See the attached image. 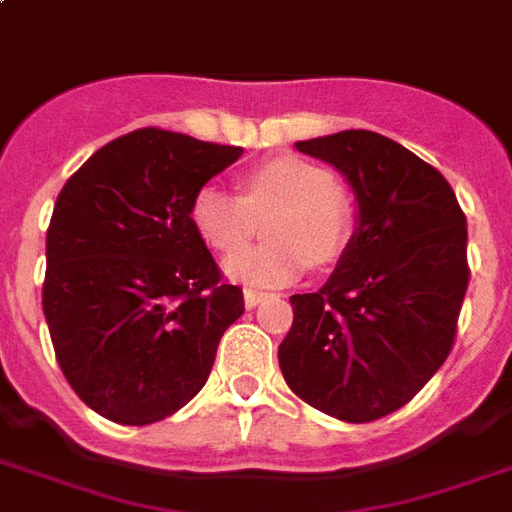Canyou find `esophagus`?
Masks as SVG:
<instances>
[{
    "mask_svg": "<svg viewBox=\"0 0 512 512\" xmlns=\"http://www.w3.org/2000/svg\"><path fill=\"white\" fill-rule=\"evenodd\" d=\"M265 298H268V292H260V290H244V303H247V308H255L257 303H263Z\"/></svg>",
    "mask_w": 512,
    "mask_h": 512,
    "instance_id": "1",
    "label": "esophagus"
}]
</instances>
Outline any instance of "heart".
I'll return each instance as SVG.
<instances>
[{"mask_svg": "<svg viewBox=\"0 0 512 512\" xmlns=\"http://www.w3.org/2000/svg\"><path fill=\"white\" fill-rule=\"evenodd\" d=\"M269 239L255 250L228 257L225 273L252 287H282L306 265L341 260L354 233V204L333 174L298 155L263 161L241 177V195L204 185L190 201V222L212 249L230 255L246 246L265 213Z\"/></svg>", "mask_w": 512, "mask_h": 512, "instance_id": "obj_1", "label": "heart"}]
</instances>
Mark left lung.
Masks as SVG:
<instances>
[{
    "label": "left lung",
    "instance_id": "obj_1",
    "mask_svg": "<svg viewBox=\"0 0 512 512\" xmlns=\"http://www.w3.org/2000/svg\"><path fill=\"white\" fill-rule=\"evenodd\" d=\"M295 147L349 179L360 225L325 287L290 298L279 368L317 411L376 421L451 354L470 284L467 217L446 177L386 136L341 131Z\"/></svg>",
    "mask_w": 512,
    "mask_h": 512
}]
</instances>
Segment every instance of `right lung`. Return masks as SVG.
I'll return each instance as SVG.
<instances>
[{
    "label": "right lung",
    "instance_id": "obj_1",
    "mask_svg": "<svg viewBox=\"0 0 512 512\" xmlns=\"http://www.w3.org/2000/svg\"><path fill=\"white\" fill-rule=\"evenodd\" d=\"M241 152L139 128L93 152L58 193L42 308L61 373L104 419L144 427L177 413L244 314V292L190 222L193 195Z\"/></svg>",
    "mask_w": 512,
    "mask_h": 512
}]
</instances>
